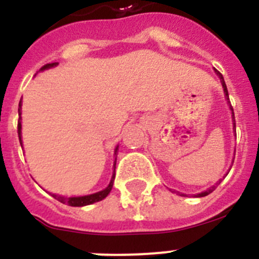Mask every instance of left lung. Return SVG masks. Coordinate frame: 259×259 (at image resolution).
Returning <instances> with one entry per match:
<instances>
[{
  "mask_svg": "<svg viewBox=\"0 0 259 259\" xmlns=\"http://www.w3.org/2000/svg\"><path fill=\"white\" fill-rule=\"evenodd\" d=\"M215 72H217V75H218V76H219V79H221L222 87H223L224 95H226V98H227L228 104H231V102H230V98H228V91H227V85H226V83H224L223 75H222L221 72H219L218 70H215ZM230 107H231V110H232V122H233V128H236V123H235V114H233V109H232V106H230ZM235 132H236V130H235ZM221 182H222V180H219L218 183H215V185H212V187H210V188L207 189V191H205V192H201V193L196 194V196H197V197H205V196H207V194H210V193H211V192L214 191V189L217 188V187H218L219 184H221ZM180 196H184V193H180Z\"/></svg>",
  "mask_w": 259,
  "mask_h": 259,
  "instance_id": "obj_1",
  "label": "left lung"
}]
</instances>
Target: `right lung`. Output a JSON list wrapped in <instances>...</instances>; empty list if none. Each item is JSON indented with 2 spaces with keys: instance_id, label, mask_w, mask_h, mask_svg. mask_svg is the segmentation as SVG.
Returning a JSON list of instances; mask_svg holds the SVG:
<instances>
[{
  "instance_id": "obj_1",
  "label": "right lung",
  "mask_w": 259,
  "mask_h": 259,
  "mask_svg": "<svg viewBox=\"0 0 259 259\" xmlns=\"http://www.w3.org/2000/svg\"><path fill=\"white\" fill-rule=\"evenodd\" d=\"M57 65H58L57 62H54V63H48V65L42 66L41 70H47V68L54 67V66ZM18 113H19V120H18V136H19L20 145H22V123H20V120H22V116H20L22 115V100H20L19 102ZM116 150H118V146H116V149H115V154H116ZM115 162H114V172H113V176H111V180H110V184L107 185L104 191H100L97 192V193H93V194H88V196H80V197H65V196H58V194H52V196L56 198V200H58L59 202L66 203V205H68V206H85V205H91V203H95V202H98V201L104 200L107 194L110 193L111 188H113V183H114V179H115Z\"/></svg>"
}]
</instances>
